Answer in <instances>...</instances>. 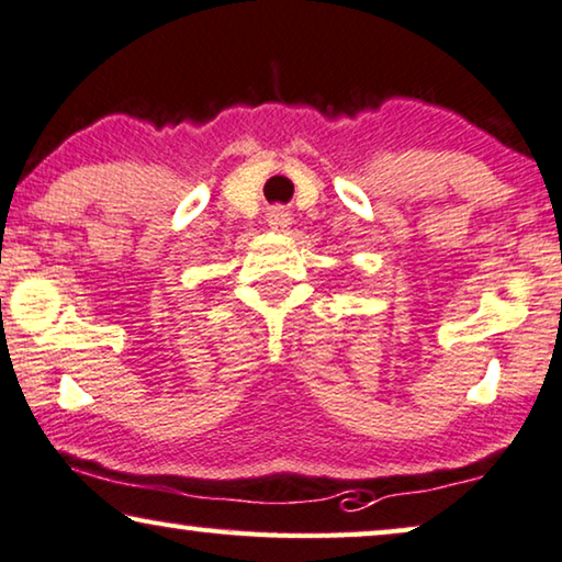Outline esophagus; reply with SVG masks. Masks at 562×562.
I'll use <instances>...</instances> for the list:
<instances>
[{"mask_svg": "<svg viewBox=\"0 0 562 562\" xmlns=\"http://www.w3.org/2000/svg\"><path fill=\"white\" fill-rule=\"evenodd\" d=\"M268 227L276 233H286L291 227V213L286 207H273L271 213H268Z\"/></svg>", "mask_w": 562, "mask_h": 562, "instance_id": "1", "label": "esophagus"}]
</instances>
